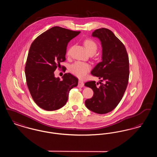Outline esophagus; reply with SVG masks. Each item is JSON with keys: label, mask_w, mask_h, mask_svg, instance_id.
<instances>
[{"label": "esophagus", "mask_w": 157, "mask_h": 157, "mask_svg": "<svg viewBox=\"0 0 157 157\" xmlns=\"http://www.w3.org/2000/svg\"><path fill=\"white\" fill-rule=\"evenodd\" d=\"M83 86H84V83H83V82L82 81L79 80V83H78V87L79 88H82Z\"/></svg>", "instance_id": "34e87169"}]
</instances>
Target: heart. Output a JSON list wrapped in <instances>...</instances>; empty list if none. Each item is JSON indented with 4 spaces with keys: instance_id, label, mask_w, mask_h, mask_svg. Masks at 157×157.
<instances>
[{
    "instance_id": "b5f03b06",
    "label": "heart",
    "mask_w": 157,
    "mask_h": 157,
    "mask_svg": "<svg viewBox=\"0 0 157 157\" xmlns=\"http://www.w3.org/2000/svg\"><path fill=\"white\" fill-rule=\"evenodd\" d=\"M84 44L88 52H94L95 53L97 52L98 45L93 40L87 39L85 41ZM69 52L68 51L67 54L69 55ZM90 67L88 63L81 61H77L71 66L70 71L75 76L80 78H83L90 71Z\"/></svg>"
}]
</instances>
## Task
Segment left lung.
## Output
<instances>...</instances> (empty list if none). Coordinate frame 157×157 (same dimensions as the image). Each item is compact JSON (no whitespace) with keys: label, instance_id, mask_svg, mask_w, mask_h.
Listing matches in <instances>:
<instances>
[{"label":"left lung","instance_id":"8db88e82","mask_svg":"<svg viewBox=\"0 0 157 157\" xmlns=\"http://www.w3.org/2000/svg\"><path fill=\"white\" fill-rule=\"evenodd\" d=\"M92 36L98 38L102 46V61L91 71L100 80L97 83H85L94 91L92 98L86 99L85 104L90 111L104 114L116 108L125 92L129 73V58L125 46L111 30L98 29Z\"/></svg>","mask_w":157,"mask_h":157}]
</instances>
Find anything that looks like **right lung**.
<instances>
[{
	"label": "right lung",
	"mask_w": 157,
	"mask_h": 157,
	"mask_svg": "<svg viewBox=\"0 0 157 157\" xmlns=\"http://www.w3.org/2000/svg\"><path fill=\"white\" fill-rule=\"evenodd\" d=\"M80 32L55 26L30 46L25 66L26 82L33 101L43 109L51 111L63 106L69 90L78 84V78L70 73L60 79L54 72L65 60L67 44Z\"/></svg>",
	"instance_id": "1"
}]
</instances>
